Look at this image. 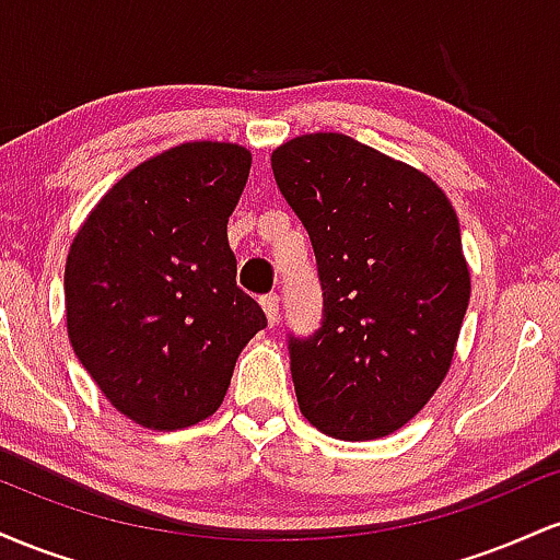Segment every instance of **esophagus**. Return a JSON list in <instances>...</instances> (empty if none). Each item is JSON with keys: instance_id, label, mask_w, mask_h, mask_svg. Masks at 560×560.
Returning a JSON list of instances; mask_svg holds the SVG:
<instances>
[{"instance_id": "esophagus-1", "label": "esophagus", "mask_w": 560, "mask_h": 560, "mask_svg": "<svg viewBox=\"0 0 560 560\" xmlns=\"http://www.w3.org/2000/svg\"><path fill=\"white\" fill-rule=\"evenodd\" d=\"M260 305L266 311L268 326L279 324V294H266V298H260Z\"/></svg>"}]
</instances>
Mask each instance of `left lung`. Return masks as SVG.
I'll return each instance as SVG.
<instances>
[{
	"instance_id": "left-lung-1",
	"label": "left lung",
	"mask_w": 560,
	"mask_h": 560,
	"mask_svg": "<svg viewBox=\"0 0 560 560\" xmlns=\"http://www.w3.org/2000/svg\"><path fill=\"white\" fill-rule=\"evenodd\" d=\"M271 168L324 287V326L289 339L302 416L334 440L397 432L458 345L471 298L458 215L427 173L345 133L289 139Z\"/></svg>"
}]
</instances>
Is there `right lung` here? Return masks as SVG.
Returning a JSON list of instances; mask_svg holds the SVG:
<instances>
[{"label":"right lung","instance_id":"obj_1","mask_svg":"<svg viewBox=\"0 0 560 560\" xmlns=\"http://www.w3.org/2000/svg\"><path fill=\"white\" fill-rule=\"evenodd\" d=\"M253 155L186 141L94 205L66 262L68 337L126 419L173 432L221 408L244 345L268 320L236 287L226 223Z\"/></svg>","mask_w":560,"mask_h":560}]
</instances>
